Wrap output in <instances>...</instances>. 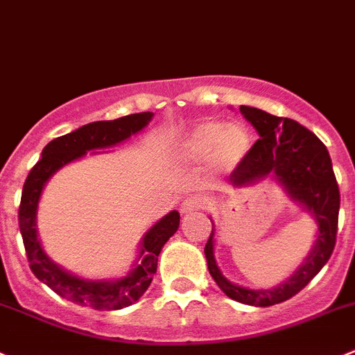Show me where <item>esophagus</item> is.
<instances>
[{
	"mask_svg": "<svg viewBox=\"0 0 355 355\" xmlns=\"http://www.w3.org/2000/svg\"><path fill=\"white\" fill-rule=\"evenodd\" d=\"M203 208H207V201L201 200V198H198V196L187 198V200H184V203L180 205L182 215L193 214V211L203 210Z\"/></svg>",
	"mask_w": 355,
	"mask_h": 355,
	"instance_id": "34e87169",
	"label": "esophagus"
}]
</instances>
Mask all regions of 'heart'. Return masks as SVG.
I'll list each match as a JSON object with an SVG mask.
<instances>
[{"label": "heart", "instance_id": "obj_1", "mask_svg": "<svg viewBox=\"0 0 355 355\" xmlns=\"http://www.w3.org/2000/svg\"><path fill=\"white\" fill-rule=\"evenodd\" d=\"M252 132L245 122L205 119L185 131L175 147V155L182 164L200 166L210 162L217 173L236 170L252 150Z\"/></svg>", "mask_w": 355, "mask_h": 355}]
</instances>
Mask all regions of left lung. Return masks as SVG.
Segmentation results:
<instances>
[{"label": "left lung", "instance_id": "8db88e82", "mask_svg": "<svg viewBox=\"0 0 355 355\" xmlns=\"http://www.w3.org/2000/svg\"><path fill=\"white\" fill-rule=\"evenodd\" d=\"M240 112L261 138L233 171L231 187H250L271 177L286 189L291 200L312 215L317 224L315 240L303 263L273 289H248L230 282L215 261V227H211L205 256L208 271L220 291L231 300L250 306H271L300 293L329 261L336 243L340 191L329 152L312 131L293 119L277 117L259 108L241 105Z\"/></svg>", "mask_w": 355, "mask_h": 355}]
</instances>
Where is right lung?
<instances>
[{"instance_id": "obj_1", "label": "right lung", "mask_w": 355, "mask_h": 355, "mask_svg": "<svg viewBox=\"0 0 355 355\" xmlns=\"http://www.w3.org/2000/svg\"><path fill=\"white\" fill-rule=\"evenodd\" d=\"M152 117H154L152 112H141V114L125 115L115 121L91 122L68 132L64 137L55 138L51 144L45 145L42 150V159L33 166L26 178L21 207H19V227H21L29 266L40 282L49 286L54 293L68 301L82 304V306L96 308V310H121V308L137 303L150 286L152 277L157 270V257L161 254V248L177 233L180 214L173 210L159 218L141 236L138 257L132 263L129 273L125 277L110 278V280H92V278L78 277L64 270L61 264L54 263L47 256L38 238L36 214H38L40 198L47 182L62 166L85 157L87 152L99 154L94 150L115 147L138 135L147 128Z\"/></svg>"}]
</instances>
